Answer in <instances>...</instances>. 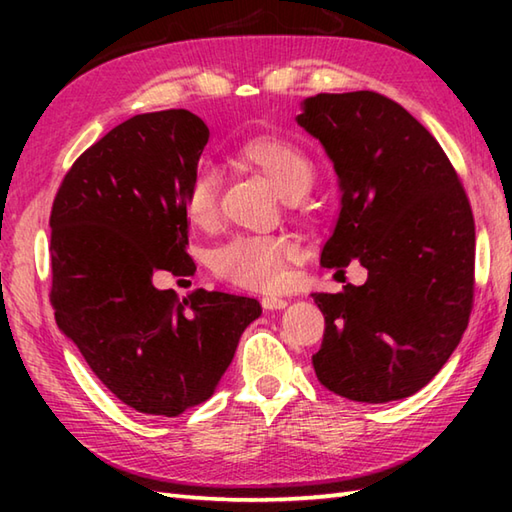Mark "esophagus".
<instances>
[{
	"label": "esophagus",
	"instance_id": "1",
	"mask_svg": "<svg viewBox=\"0 0 512 512\" xmlns=\"http://www.w3.org/2000/svg\"><path fill=\"white\" fill-rule=\"evenodd\" d=\"M262 306L266 310H284L288 306V301L284 297H273V295H270V297L262 299Z\"/></svg>",
	"mask_w": 512,
	"mask_h": 512
}]
</instances>
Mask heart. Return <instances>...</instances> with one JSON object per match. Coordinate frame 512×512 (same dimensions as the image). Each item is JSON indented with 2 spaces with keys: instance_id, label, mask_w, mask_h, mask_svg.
Masks as SVG:
<instances>
[{
  "instance_id": "b5f03b06",
  "label": "heart",
  "mask_w": 512,
  "mask_h": 512,
  "mask_svg": "<svg viewBox=\"0 0 512 512\" xmlns=\"http://www.w3.org/2000/svg\"><path fill=\"white\" fill-rule=\"evenodd\" d=\"M237 160L259 169L275 182V187L299 198L308 193L317 178V167L308 151L295 140L279 134H257L235 149ZM220 178L209 167L191 176L184 193V211L195 226H209L217 217ZM299 257V244L290 237L248 235L217 248L211 264L222 279L242 288L275 290L286 281L288 264Z\"/></svg>"
}]
</instances>
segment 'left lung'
<instances>
[{
  "instance_id": "1",
  "label": "left lung",
  "mask_w": 512,
  "mask_h": 512,
  "mask_svg": "<svg viewBox=\"0 0 512 512\" xmlns=\"http://www.w3.org/2000/svg\"><path fill=\"white\" fill-rule=\"evenodd\" d=\"M297 123L339 176L341 213L321 264L343 273L358 259L367 268L363 286L312 295L325 317L314 372L356 402L407 398L440 372L469 325V198L438 140L383 94L310 96Z\"/></svg>"
}]
</instances>
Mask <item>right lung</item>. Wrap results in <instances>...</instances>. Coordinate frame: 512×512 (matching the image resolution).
Here are the masks:
<instances>
[{"label": "right lung", "instance_id": "1", "mask_svg": "<svg viewBox=\"0 0 512 512\" xmlns=\"http://www.w3.org/2000/svg\"><path fill=\"white\" fill-rule=\"evenodd\" d=\"M209 143L189 110L132 116L76 158L50 213V301L112 394L149 416L211 398L262 306L228 292L178 299L154 275H193L184 193Z\"/></svg>", "mask_w": 512, "mask_h": 512}]
</instances>
